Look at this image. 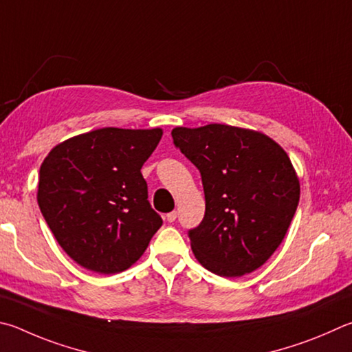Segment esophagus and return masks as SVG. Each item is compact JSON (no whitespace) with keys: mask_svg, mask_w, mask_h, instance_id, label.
<instances>
[{"mask_svg":"<svg viewBox=\"0 0 352 352\" xmlns=\"http://www.w3.org/2000/svg\"><path fill=\"white\" fill-rule=\"evenodd\" d=\"M164 220L168 221V223H174V221L177 220V212H175V210H174V212L166 214V215H164Z\"/></svg>","mask_w":352,"mask_h":352,"instance_id":"esophagus-1","label":"esophagus"}]
</instances>
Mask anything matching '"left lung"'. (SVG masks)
<instances>
[{
  "label": "left lung",
  "mask_w": 352,
  "mask_h": 352,
  "mask_svg": "<svg viewBox=\"0 0 352 352\" xmlns=\"http://www.w3.org/2000/svg\"><path fill=\"white\" fill-rule=\"evenodd\" d=\"M174 144L201 174L206 210L190 248L208 271L241 277L283 241L300 200L296 169L265 133L228 124L172 129Z\"/></svg>",
  "instance_id": "8db88e82"
}]
</instances>
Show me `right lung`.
Segmentation results:
<instances>
[{
  "instance_id": "right-lung-1",
  "label": "right lung",
  "mask_w": 352,
  "mask_h": 352,
  "mask_svg": "<svg viewBox=\"0 0 352 352\" xmlns=\"http://www.w3.org/2000/svg\"><path fill=\"white\" fill-rule=\"evenodd\" d=\"M163 131L103 127L66 140L40 168L38 206L58 245L89 271H126L163 225L142 166Z\"/></svg>"
}]
</instances>
